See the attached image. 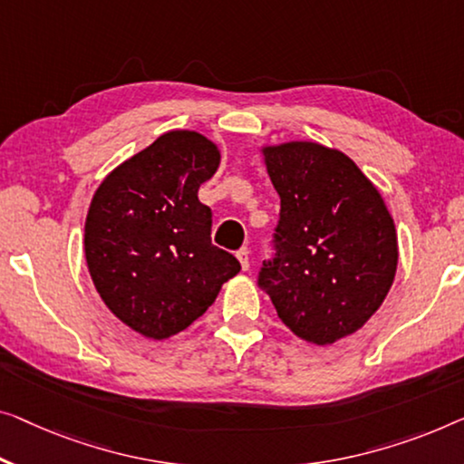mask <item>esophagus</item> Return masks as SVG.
<instances>
[{
  "instance_id": "1",
  "label": "esophagus",
  "mask_w": 464,
  "mask_h": 464,
  "mask_svg": "<svg viewBox=\"0 0 464 464\" xmlns=\"http://www.w3.org/2000/svg\"><path fill=\"white\" fill-rule=\"evenodd\" d=\"M237 258H239L241 268L247 271V268H250V250H247V247H241V250L237 252Z\"/></svg>"
}]
</instances>
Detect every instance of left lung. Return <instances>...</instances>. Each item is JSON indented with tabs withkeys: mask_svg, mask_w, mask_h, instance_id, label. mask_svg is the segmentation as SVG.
I'll list each match as a JSON object with an SVG mask.
<instances>
[{
	"mask_svg": "<svg viewBox=\"0 0 464 464\" xmlns=\"http://www.w3.org/2000/svg\"><path fill=\"white\" fill-rule=\"evenodd\" d=\"M281 198L276 258L262 266L283 324L331 345L377 313L398 268V233L385 199L352 158L316 141L262 145Z\"/></svg>",
	"mask_w": 464,
	"mask_h": 464,
	"instance_id": "8db88e82",
	"label": "left lung"
}]
</instances>
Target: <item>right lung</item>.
Instances as JSON below:
<instances>
[{"mask_svg":"<svg viewBox=\"0 0 464 464\" xmlns=\"http://www.w3.org/2000/svg\"><path fill=\"white\" fill-rule=\"evenodd\" d=\"M220 164L218 145L175 129L116 166L85 218V260L110 313L148 340L181 334L241 271L210 241L199 185Z\"/></svg>","mask_w":464,"mask_h":464,"instance_id":"obj_1","label":"right lung"}]
</instances>
